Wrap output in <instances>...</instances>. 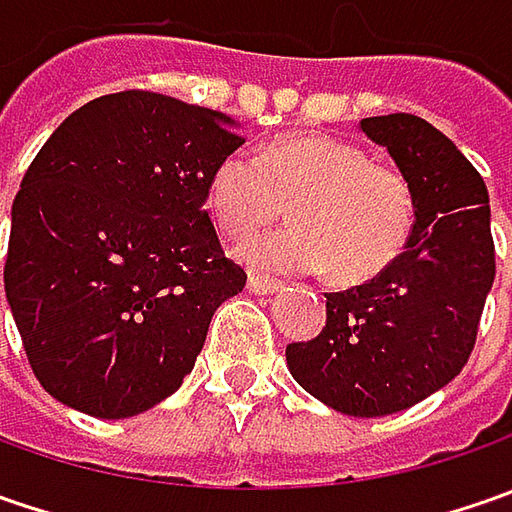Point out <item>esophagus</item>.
Listing matches in <instances>:
<instances>
[{"mask_svg": "<svg viewBox=\"0 0 512 512\" xmlns=\"http://www.w3.org/2000/svg\"><path fill=\"white\" fill-rule=\"evenodd\" d=\"M279 282L273 279H265V276H250L247 279V290H253L256 296H270V293H279Z\"/></svg>", "mask_w": 512, "mask_h": 512, "instance_id": "obj_1", "label": "esophagus"}]
</instances>
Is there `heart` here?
<instances>
[{
    "instance_id": "heart-1",
    "label": "heart",
    "mask_w": 512,
    "mask_h": 512,
    "mask_svg": "<svg viewBox=\"0 0 512 512\" xmlns=\"http://www.w3.org/2000/svg\"><path fill=\"white\" fill-rule=\"evenodd\" d=\"M285 205L293 225L259 239L242 259L270 273H316L362 285L402 256L413 233L416 202L399 170L373 165L362 148L299 133L253 156L230 153L207 185V210L230 239H250L273 225Z\"/></svg>"
}]
</instances>
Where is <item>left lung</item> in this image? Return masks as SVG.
Wrapping results in <instances>:
<instances>
[{"label":"left lung","instance_id":"left-lung-1","mask_svg":"<svg viewBox=\"0 0 512 512\" xmlns=\"http://www.w3.org/2000/svg\"><path fill=\"white\" fill-rule=\"evenodd\" d=\"M407 179L416 202L402 256L327 296V322L287 344L290 376L327 407L376 419L424 402L470 359L496 279L490 199L479 170L442 130L410 113L359 122Z\"/></svg>","mask_w":512,"mask_h":512}]
</instances>
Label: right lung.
I'll list each match as a JSON object with an SVG mask.
<instances>
[{"instance_id":"right-lung-1","label":"right lung","mask_w":512,"mask_h":512,"mask_svg":"<svg viewBox=\"0 0 512 512\" xmlns=\"http://www.w3.org/2000/svg\"><path fill=\"white\" fill-rule=\"evenodd\" d=\"M239 145L230 116L150 90L99 96L50 133L13 199L5 296L56 402L128 419L182 387L247 282L205 210Z\"/></svg>"}]
</instances>
